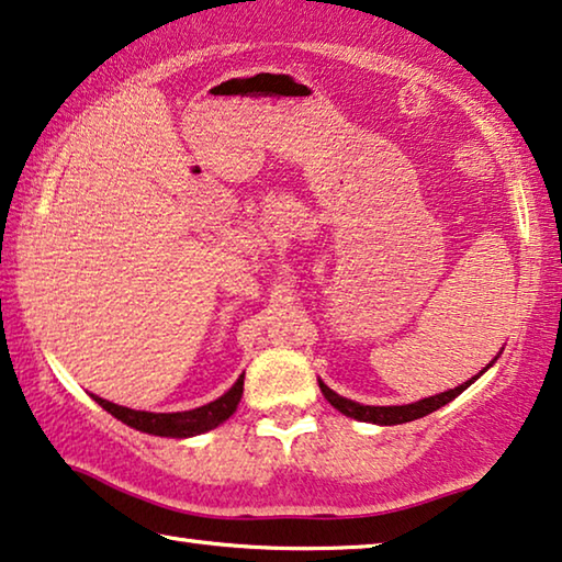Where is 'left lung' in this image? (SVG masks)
Returning <instances> with one entry per match:
<instances>
[{
  "mask_svg": "<svg viewBox=\"0 0 562 562\" xmlns=\"http://www.w3.org/2000/svg\"><path fill=\"white\" fill-rule=\"evenodd\" d=\"M497 358H499V353H497ZM497 358H495V361H497ZM495 361H492V363H495ZM492 363H490L487 368H492ZM487 368H482V371L476 373L474 379L464 381L462 386L449 389V391H443V393H437V396L414 401V404H404V406H363V404H358V401H350V398H346V396H340V393H335L333 389L325 386V383H323L321 379H317V383H321L323 396L328 398L330 406L338 408L340 414L356 418V422H368V424H379V426H393V424L414 422V418H422V416H426V414L437 412V408H441V406H447L449 401H454V398L459 396V393L472 386V383H474L476 379H480V375H482L484 371H487Z\"/></svg>",
  "mask_w": 562,
  "mask_h": 562,
  "instance_id": "obj_1",
  "label": "left lung"
}]
</instances>
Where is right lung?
<instances>
[{
	"label": "right lung",
	"mask_w": 562,
	"mask_h": 562,
	"mask_svg": "<svg viewBox=\"0 0 562 562\" xmlns=\"http://www.w3.org/2000/svg\"><path fill=\"white\" fill-rule=\"evenodd\" d=\"M241 391H245V373L234 381V386L220 396L212 404H204L191 412H173V414H154V412H133L128 406L111 404V401L93 396L108 414H113L119 422L128 424L131 429H138L144 434H154V437H169V439H189L196 434L212 431L216 426L227 422V418L237 412Z\"/></svg>",
	"instance_id": "1"
}]
</instances>
